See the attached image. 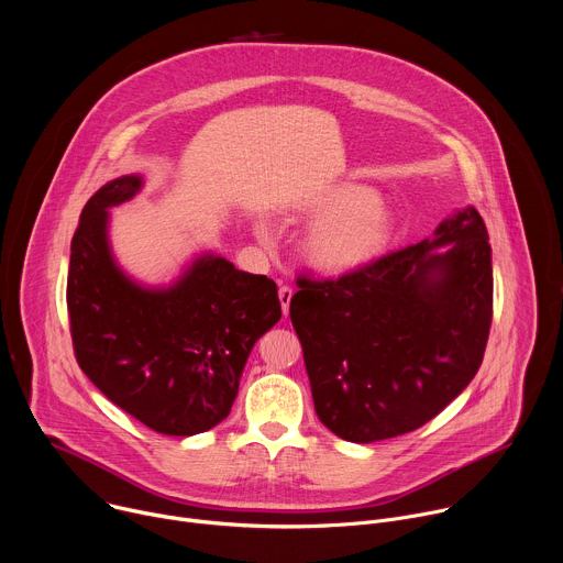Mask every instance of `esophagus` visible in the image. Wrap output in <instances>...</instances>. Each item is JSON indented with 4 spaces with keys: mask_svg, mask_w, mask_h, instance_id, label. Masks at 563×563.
Masks as SVG:
<instances>
[{
    "mask_svg": "<svg viewBox=\"0 0 563 563\" xmlns=\"http://www.w3.org/2000/svg\"><path fill=\"white\" fill-rule=\"evenodd\" d=\"M291 296H294V289L289 285H283L278 289V298H280V305H283V313L287 316L289 313V302H291Z\"/></svg>",
    "mask_w": 563,
    "mask_h": 563,
    "instance_id": "1",
    "label": "esophagus"
}]
</instances>
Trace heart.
Masks as SVG:
<instances>
[{
  "label": "heart",
  "mask_w": 563,
  "mask_h": 563,
  "mask_svg": "<svg viewBox=\"0 0 563 563\" xmlns=\"http://www.w3.org/2000/svg\"><path fill=\"white\" fill-rule=\"evenodd\" d=\"M320 220L305 238L307 261L323 272H354L383 254L394 231L391 211L367 187L345 185L311 205ZM261 235L267 233L261 229Z\"/></svg>",
  "instance_id": "b5f03b06"
}]
</instances>
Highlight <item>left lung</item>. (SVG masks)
Instances as JSON below:
<instances>
[{
    "instance_id": "1",
    "label": "left lung",
    "mask_w": 563,
    "mask_h": 563,
    "mask_svg": "<svg viewBox=\"0 0 563 563\" xmlns=\"http://www.w3.org/2000/svg\"><path fill=\"white\" fill-rule=\"evenodd\" d=\"M296 285L289 316L313 410L345 441L372 443L426 426L484 361L493 258L486 222L472 207L441 222L434 240L339 278L300 274Z\"/></svg>"
}]
</instances>
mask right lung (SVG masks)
<instances>
[{
    "instance_id": "1",
    "label": "right lung",
    "mask_w": 563,
    "mask_h": 563,
    "mask_svg": "<svg viewBox=\"0 0 563 563\" xmlns=\"http://www.w3.org/2000/svg\"><path fill=\"white\" fill-rule=\"evenodd\" d=\"M142 180L104 185L70 240L66 307L77 365L146 428L191 437L229 417L254 343L280 320L276 283L205 256L169 289H142L113 263L107 209Z\"/></svg>"
}]
</instances>
